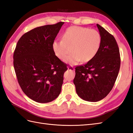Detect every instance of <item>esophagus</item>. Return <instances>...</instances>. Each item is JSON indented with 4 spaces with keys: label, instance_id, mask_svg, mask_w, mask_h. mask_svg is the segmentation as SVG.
<instances>
[{
    "label": "esophagus",
    "instance_id": "34e87169",
    "mask_svg": "<svg viewBox=\"0 0 133 133\" xmlns=\"http://www.w3.org/2000/svg\"><path fill=\"white\" fill-rule=\"evenodd\" d=\"M68 70H72V71H75V69L72 66H68Z\"/></svg>",
    "mask_w": 133,
    "mask_h": 133
}]
</instances>
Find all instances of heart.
I'll return each mask as SVG.
<instances>
[{
	"instance_id": "b5f03b06",
	"label": "heart",
	"mask_w": 133,
	"mask_h": 133,
	"mask_svg": "<svg viewBox=\"0 0 133 133\" xmlns=\"http://www.w3.org/2000/svg\"><path fill=\"white\" fill-rule=\"evenodd\" d=\"M101 41V35L98 31L73 26L64 31L62 40L53 42V49L59 59L64 60L71 47L72 53L67 58L66 62L73 65L80 60L86 63L93 58L99 50Z\"/></svg>"
}]
</instances>
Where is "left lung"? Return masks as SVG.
<instances>
[{"label":"left lung","instance_id":"8db88e82","mask_svg":"<svg viewBox=\"0 0 133 133\" xmlns=\"http://www.w3.org/2000/svg\"><path fill=\"white\" fill-rule=\"evenodd\" d=\"M101 35L98 53L90 61L75 68L73 82L79 97L96 102L104 99L113 88L120 66L119 49L113 35L96 24Z\"/></svg>","mask_w":133,"mask_h":133}]
</instances>
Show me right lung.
Wrapping results in <instances>:
<instances>
[{
  "label": "right lung",
  "instance_id": "1",
  "mask_svg": "<svg viewBox=\"0 0 133 133\" xmlns=\"http://www.w3.org/2000/svg\"><path fill=\"white\" fill-rule=\"evenodd\" d=\"M64 22L35 28L19 39L13 64L23 91L34 101L46 103L61 92L66 64L54 54L53 43Z\"/></svg>",
  "mask_w": 133,
  "mask_h": 133
}]
</instances>
